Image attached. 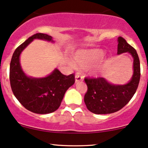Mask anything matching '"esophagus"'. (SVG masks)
Returning <instances> with one entry per match:
<instances>
[{"label":"esophagus","mask_w":148,"mask_h":148,"mask_svg":"<svg viewBox=\"0 0 148 148\" xmlns=\"http://www.w3.org/2000/svg\"><path fill=\"white\" fill-rule=\"evenodd\" d=\"M83 81V77L81 76H80L79 74H77L75 76V83H79L80 81Z\"/></svg>","instance_id":"1"}]
</instances>
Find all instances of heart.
Masks as SVG:
<instances>
[{
	"instance_id": "b5f03b06",
	"label": "heart",
	"mask_w": 148,
	"mask_h": 148,
	"mask_svg": "<svg viewBox=\"0 0 148 148\" xmlns=\"http://www.w3.org/2000/svg\"><path fill=\"white\" fill-rule=\"evenodd\" d=\"M104 51L98 49L89 50H79L72 56V66H76L80 69H87V74L91 77H99L105 72L106 66L109 63V57L105 58Z\"/></svg>"
}]
</instances>
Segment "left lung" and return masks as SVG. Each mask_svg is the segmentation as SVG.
I'll return each instance as SVG.
<instances>
[{"mask_svg":"<svg viewBox=\"0 0 148 148\" xmlns=\"http://www.w3.org/2000/svg\"><path fill=\"white\" fill-rule=\"evenodd\" d=\"M118 55L128 53L133 58V74L125 84H113L104 78L85 79L88 91L84 97L87 108L95 114H109L123 108L135 94L140 76L136 51L122 37H118Z\"/></svg>","mask_w":148,"mask_h":148,"instance_id":"obj_1","label":"left lung"}]
</instances>
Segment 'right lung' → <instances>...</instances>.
<instances>
[{
  "label": "right lung",
  "mask_w": 148,
  "mask_h": 148,
  "mask_svg": "<svg viewBox=\"0 0 148 148\" xmlns=\"http://www.w3.org/2000/svg\"><path fill=\"white\" fill-rule=\"evenodd\" d=\"M34 40L55 42L50 35L37 33L18 47L10 62V85L14 96L27 110L37 114H48L59 108L64 93L75 79L73 74L64 76L57 68L45 77L27 75L20 63V56Z\"/></svg>",
  "instance_id": "1"
}]
</instances>
